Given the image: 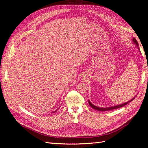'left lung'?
Here are the masks:
<instances>
[{"label":"left lung","instance_id":"left-lung-1","mask_svg":"<svg viewBox=\"0 0 148 148\" xmlns=\"http://www.w3.org/2000/svg\"><path fill=\"white\" fill-rule=\"evenodd\" d=\"M133 41L134 43H135V44H136V45L138 46V42H137V41H136L135 38H133ZM138 49H139V48H138ZM134 99H135V97H133L132 99H131L130 101H129L128 102H127L124 103V104H119V105L115 106H113V107H104V108H102V107H97V106H94L93 104H91V102L89 101H88V102H89V106H90L92 109H95V110H98V111H102V112H104V111H108V110H113V109L120 108V107H123V106H125V105H127V104H128V103L132 102Z\"/></svg>","mask_w":148,"mask_h":148}]
</instances>
